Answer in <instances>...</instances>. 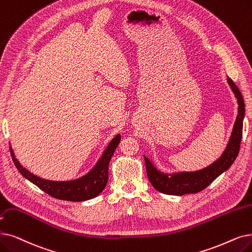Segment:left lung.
I'll list each match as a JSON object with an SVG mask.
<instances>
[{
  "instance_id": "obj_1",
  "label": "left lung",
  "mask_w": 252,
  "mask_h": 252,
  "mask_svg": "<svg viewBox=\"0 0 252 252\" xmlns=\"http://www.w3.org/2000/svg\"><path fill=\"white\" fill-rule=\"evenodd\" d=\"M226 81L236 96L239 107L233 132L222 155L210 166L199 171L176 173H163L159 171L153 161L144 156L148 179L152 187L158 191L171 195L196 193L205 189L208 185L211 184L220 175L229 169V167L234 163L238 157L240 144H241L245 104L241 92L239 91L234 81L229 77H226Z\"/></svg>"
}]
</instances>
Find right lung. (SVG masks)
<instances>
[{
  "mask_svg": "<svg viewBox=\"0 0 252 252\" xmlns=\"http://www.w3.org/2000/svg\"><path fill=\"white\" fill-rule=\"evenodd\" d=\"M120 139H122V136H120V134H117L110 141V143L104 150L102 157L89 173H86L77 179L68 181H53L37 176V175L31 173L21 165L16 158L11 145L10 151L14 165L19 173L32 184L37 185L40 189L59 200L82 202L95 198L104 190L108 182L109 162H110L113 153L119 144Z\"/></svg>",
  "mask_w": 252,
  "mask_h": 252,
  "instance_id": "add662e5",
  "label": "right lung"
}]
</instances>
